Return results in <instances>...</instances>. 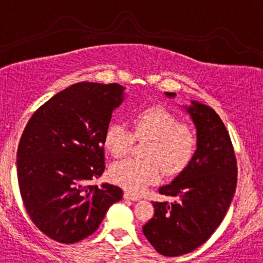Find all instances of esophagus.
<instances>
[{"instance_id": "obj_1", "label": "esophagus", "mask_w": 263, "mask_h": 263, "mask_svg": "<svg viewBox=\"0 0 263 263\" xmlns=\"http://www.w3.org/2000/svg\"><path fill=\"white\" fill-rule=\"evenodd\" d=\"M123 196H124V199H127V200H134V202H136V200L140 199L139 196L134 195V194L128 193V191H126V193L123 194Z\"/></svg>"}]
</instances>
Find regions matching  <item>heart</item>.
Returning <instances> with one entry per match:
<instances>
[{"instance_id": "heart-1", "label": "heart", "mask_w": 263, "mask_h": 263, "mask_svg": "<svg viewBox=\"0 0 263 263\" xmlns=\"http://www.w3.org/2000/svg\"><path fill=\"white\" fill-rule=\"evenodd\" d=\"M132 132L121 123L105 129L104 145L113 157L131 152L135 140H146L144 159H126L111 165L110 180L129 193H141L164 175L182 172L195 154L198 136L190 124L180 123L175 114L162 106H147L131 117Z\"/></svg>"}]
</instances>
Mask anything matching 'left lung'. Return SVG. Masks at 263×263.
Returning <instances> with one entry per match:
<instances>
[{"instance_id":"1","label":"left lung","mask_w":263,"mask_h":263,"mask_svg":"<svg viewBox=\"0 0 263 263\" xmlns=\"http://www.w3.org/2000/svg\"><path fill=\"white\" fill-rule=\"evenodd\" d=\"M186 110L196 128L195 154L172 182L159 189L175 202L153 203L154 216L142 226L149 243L167 257L189 253L211 238L230 207L238 180L233 144L218 114L198 101Z\"/></svg>"}]
</instances>
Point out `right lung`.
<instances>
[{
    "label": "right lung",
    "instance_id": "add662e5",
    "mask_svg": "<svg viewBox=\"0 0 263 263\" xmlns=\"http://www.w3.org/2000/svg\"><path fill=\"white\" fill-rule=\"evenodd\" d=\"M123 90L118 83H76L41 105L25 126L16 154L20 195L33 223L52 240L86 239L123 196L118 186L90 183L105 170L104 135Z\"/></svg>",
    "mask_w": 263,
    "mask_h": 263
}]
</instances>
